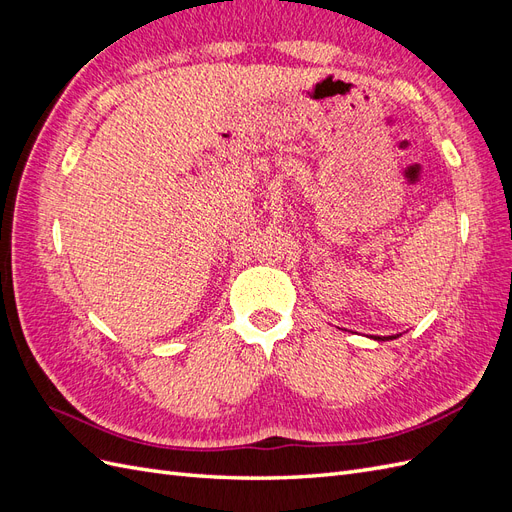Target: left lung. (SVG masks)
Wrapping results in <instances>:
<instances>
[{"label": "left lung", "mask_w": 512, "mask_h": 512, "mask_svg": "<svg viewBox=\"0 0 512 512\" xmlns=\"http://www.w3.org/2000/svg\"><path fill=\"white\" fill-rule=\"evenodd\" d=\"M376 339H382V337H376ZM386 339H395V337H393V335H391V337H386Z\"/></svg>", "instance_id": "left-lung-1"}]
</instances>
